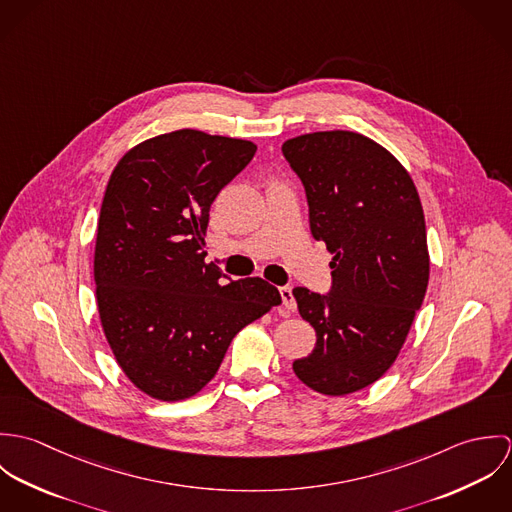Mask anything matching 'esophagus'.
<instances>
[{"label":"esophagus","mask_w":512,"mask_h":512,"mask_svg":"<svg viewBox=\"0 0 512 512\" xmlns=\"http://www.w3.org/2000/svg\"><path fill=\"white\" fill-rule=\"evenodd\" d=\"M280 295H282V303L288 311H295V297H293L292 288L290 286H282L280 288Z\"/></svg>","instance_id":"esophagus-1"}]
</instances>
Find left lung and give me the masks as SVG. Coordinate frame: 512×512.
Wrapping results in <instances>:
<instances>
[{
	"instance_id": "1",
	"label": "left lung",
	"mask_w": 512,
	"mask_h": 512,
	"mask_svg": "<svg viewBox=\"0 0 512 512\" xmlns=\"http://www.w3.org/2000/svg\"><path fill=\"white\" fill-rule=\"evenodd\" d=\"M282 151L299 175L309 228L333 254L329 295L295 288L317 341L295 376L325 396L376 382L396 361L430 280L426 220L406 167L357 132H313Z\"/></svg>"
}]
</instances>
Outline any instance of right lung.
I'll use <instances>...</instances> for the list:
<instances>
[{
	"label": "right lung",
	"mask_w": 512,
	"mask_h": 512,
	"mask_svg": "<svg viewBox=\"0 0 512 512\" xmlns=\"http://www.w3.org/2000/svg\"><path fill=\"white\" fill-rule=\"evenodd\" d=\"M248 140L175 130L128 149L102 199L96 303L116 363L149 398L177 402L217 374L240 329L282 303L262 278L205 262L209 211L254 157Z\"/></svg>",
	"instance_id": "right-lung-1"
}]
</instances>
